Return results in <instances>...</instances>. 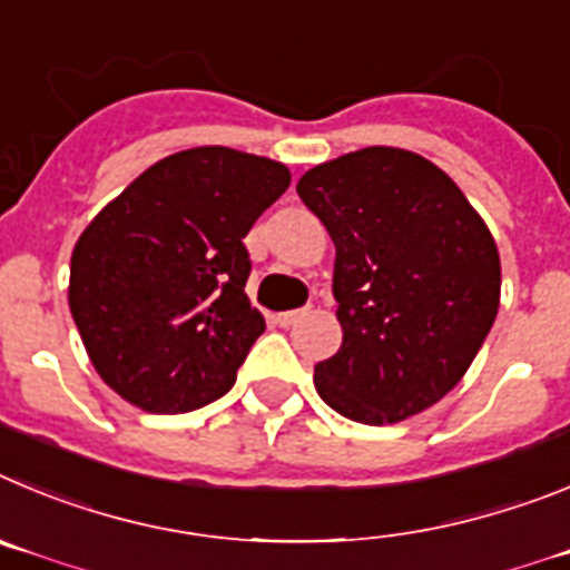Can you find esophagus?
Segmentation results:
<instances>
[{
	"label": "esophagus",
	"instance_id": "esophagus-1",
	"mask_svg": "<svg viewBox=\"0 0 570 570\" xmlns=\"http://www.w3.org/2000/svg\"><path fill=\"white\" fill-rule=\"evenodd\" d=\"M306 312L304 309H292V312H278V315H275V323H278V326H292V323H297L301 321V317H304Z\"/></svg>",
	"mask_w": 570,
	"mask_h": 570
}]
</instances>
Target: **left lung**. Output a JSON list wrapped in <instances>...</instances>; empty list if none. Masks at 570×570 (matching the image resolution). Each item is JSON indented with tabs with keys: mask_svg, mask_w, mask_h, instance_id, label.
<instances>
[{
	"mask_svg": "<svg viewBox=\"0 0 570 570\" xmlns=\"http://www.w3.org/2000/svg\"><path fill=\"white\" fill-rule=\"evenodd\" d=\"M297 196L335 240L343 343L315 366L326 406L366 425L425 412L463 381L500 309V253L463 189L400 147L306 170Z\"/></svg>",
	"mask_w": 570,
	"mask_h": 570,
	"instance_id": "8db88e82",
	"label": "left lung"
}]
</instances>
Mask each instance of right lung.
Segmentation results:
<instances>
[{
	"instance_id": "obj_1",
	"label": "right lung",
	"mask_w": 570,
	"mask_h": 570,
	"mask_svg": "<svg viewBox=\"0 0 570 570\" xmlns=\"http://www.w3.org/2000/svg\"><path fill=\"white\" fill-rule=\"evenodd\" d=\"M286 164L193 147L147 167L70 255V315L116 394L150 414L202 409L264 332L244 238L289 187Z\"/></svg>"
}]
</instances>
